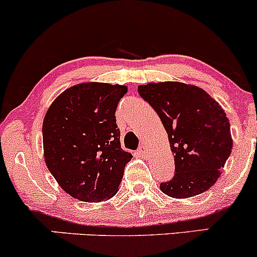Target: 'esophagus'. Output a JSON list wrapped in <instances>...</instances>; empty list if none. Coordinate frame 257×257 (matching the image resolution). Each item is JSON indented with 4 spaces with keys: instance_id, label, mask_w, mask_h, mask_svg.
<instances>
[{
    "instance_id": "esophagus-1",
    "label": "esophagus",
    "mask_w": 257,
    "mask_h": 257,
    "mask_svg": "<svg viewBox=\"0 0 257 257\" xmlns=\"http://www.w3.org/2000/svg\"><path fill=\"white\" fill-rule=\"evenodd\" d=\"M138 152L143 158H149V152H147V149L145 146H141L140 149H139Z\"/></svg>"
}]
</instances>
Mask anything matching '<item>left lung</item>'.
<instances>
[{
    "label": "left lung",
    "mask_w": 257,
    "mask_h": 257,
    "mask_svg": "<svg viewBox=\"0 0 257 257\" xmlns=\"http://www.w3.org/2000/svg\"><path fill=\"white\" fill-rule=\"evenodd\" d=\"M168 133L175 174L159 188L174 198L205 192L221 175L232 151L231 125L225 111L196 85L159 82L139 85Z\"/></svg>",
    "instance_id": "obj_1"
}]
</instances>
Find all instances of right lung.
I'll list each match as a JSON object with an SVG mask.
<instances>
[{
  "label": "right lung",
  "instance_id": "add662e5",
  "mask_svg": "<svg viewBox=\"0 0 257 257\" xmlns=\"http://www.w3.org/2000/svg\"><path fill=\"white\" fill-rule=\"evenodd\" d=\"M125 85L81 83L53 101L43 120L44 161L66 193L81 202L112 198L133 158L120 147L114 112Z\"/></svg>",
  "mask_w": 257,
  "mask_h": 257
}]
</instances>
